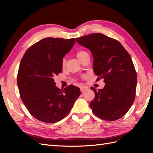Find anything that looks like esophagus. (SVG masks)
Segmentation results:
<instances>
[{
  "label": "esophagus",
  "instance_id": "34e87169",
  "mask_svg": "<svg viewBox=\"0 0 153 153\" xmlns=\"http://www.w3.org/2000/svg\"><path fill=\"white\" fill-rule=\"evenodd\" d=\"M87 89H88V87L87 86H82L80 87V91L82 92H84V91H87Z\"/></svg>",
  "mask_w": 153,
  "mask_h": 153
}]
</instances>
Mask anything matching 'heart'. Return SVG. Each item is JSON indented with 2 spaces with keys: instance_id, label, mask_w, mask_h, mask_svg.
Instances as JSON below:
<instances>
[{
  "instance_id": "obj_1",
  "label": "heart",
  "mask_w": 153,
  "mask_h": 153,
  "mask_svg": "<svg viewBox=\"0 0 153 153\" xmlns=\"http://www.w3.org/2000/svg\"><path fill=\"white\" fill-rule=\"evenodd\" d=\"M89 55V53H88V52H87V51L85 50H78V52H76V55L77 58L80 60V61H81V60L85 57L86 55ZM65 64H66V60L65 59H63L62 61V67H64L65 66Z\"/></svg>"
}]
</instances>
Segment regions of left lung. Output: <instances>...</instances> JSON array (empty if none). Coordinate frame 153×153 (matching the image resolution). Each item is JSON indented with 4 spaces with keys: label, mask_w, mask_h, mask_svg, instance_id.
<instances>
[{
    "label": "left lung",
    "mask_w": 153,
    "mask_h": 153,
    "mask_svg": "<svg viewBox=\"0 0 153 153\" xmlns=\"http://www.w3.org/2000/svg\"><path fill=\"white\" fill-rule=\"evenodd\" d=\"M76 41L91 50L97 80L103 78L105 83L103 89L91 87L95 93L90 103L92 111L105 121L121 118L135 98L137 73L131 56L117 40L101 33L82 36Z\"/></svg>",
    "instance_id": "8db88e82"
}]
</instances>
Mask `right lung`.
<instances>
[{"mask_svg":"<svg viewBox=\"0 0 153 153\" xmlns=\"http://www.w3.org/2000/svg\"><path fill=\"white\" fill-rule=\"evenodd\" d=\"M75 42V38H46L27 49L21 60L17 75L21 99L40 121H61L80 95L79 87L70 85L60 89L53 79L62 72V59Z\"/></svg>","mask_w":153,"mask_h":153,"instance_id":"1","label":"right lung"}]
</instances>
